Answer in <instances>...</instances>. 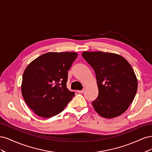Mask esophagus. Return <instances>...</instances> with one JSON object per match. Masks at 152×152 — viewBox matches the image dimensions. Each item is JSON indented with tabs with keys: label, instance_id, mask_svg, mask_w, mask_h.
Listing matches in <instances>:
<instances>
[{
	"label": "esophagus",
	"instance_id": "34e87169",
	"mask_svg": "<svg viewBox=\"0 0 152 152\" xmlns=\"http://www.w3.org/2000/svg\"><path fill=\"white\" fill-rule=\"evenodd\" d=\"M77 92L79 93H80V94H82V93H83L84 92V89H82V90H81V91H77Z\"/></svg>",
	"mask_w": 152,
	"mask_h": 152
}]
</instances>
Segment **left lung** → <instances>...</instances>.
<instances>
[{
	"label": "left lung",
	"instance_id": "left-lung-1",
	"mask_svg": "<svg viewBox=\"0 0 152 152\" xmlns=\"http://www.w3.org/2000/svg\"><path fill=\"white\" fill-rule=\"evenodd\" d=\"M82 56L96 73L99 93L92 102L95 111L107 118L121 115L137 92V80L132 66L125 58L114 53L85 51Z\"/></svg>",
	"mask_w": 152,
	"mask_h": 152
}]
</instances>
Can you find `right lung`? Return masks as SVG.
Listing matches in <instances>:
<instances>
[{
    "mask_svg": "<svg viewBox=\"0 0 152 152\" xmlns=\"http://www.w3.org/2000/svg\"><path fill=\"white\" fill-rule=\"evenodd\" d=\"M75 52L44 54L32 61L23 74L21 93L37 115L50 118L61 113L74 96L66 87L68 71L77 57Z\"/></svg>",
    "mask_w": 152,
    "mask_h": 152,
    "instance_id": "add662e5",
    "label": "right lung"
}]
</instances>
